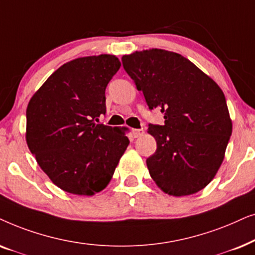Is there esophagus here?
I'll return each mask as SVG.
<instances>
[{"instance_id":"obj_1","label":"esophagus","mask_w":255,"mask_h":255,"mask_svg":"<svg viewBox=\"0 0 255 255\" xmlns=\"http://www.w3.org/2000/svg\"><path fill=\"white\" fill-rule=\"evenodd\" d=\"M144 130L143 129H133V136L134 137H140L143 135Z\"/></svg>"}]
</instances>
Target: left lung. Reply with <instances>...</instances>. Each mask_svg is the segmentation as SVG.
<instances>
[{"mask_svg": "<svg viewBox=\"0 0 255 255\" xmlns=\"http://www.w3.org/2000/svg\"><path fill=\"white\" fill-rule=\"evenodd\" d=\"M122 64L143 92L149 110L159 108L164 115V125L148 128L157 144L147 158L151 178L170 196L201 191L219 170L232 134L222 88L171 51H135L125 54Z\"/></svg>", "mask_w": 255, "mask_h": 255, "instance_id": "left-lung-1", "label": "left lung"}]
</instances>
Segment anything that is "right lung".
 Here are the masks:
<instances>
[{
    "instance_id": "right-lung-1",
    "label": "right lung",
    "mask_w": 255,
    "mask_h": 255,
    "mask_svg": "<svg viewBox=\"0 0 255 255\" xmlns=\"http://www.w3.org/2000/svg\"><path fill=\"white\" fill-rule=\"evenodd\" d=\"M113 54L80 57L47 78L26 108L25 140L54 185L93 196L111 182L129 144L128 128L98 124L107 84L120 69Z\"/></svg>"
}]
</instances>
